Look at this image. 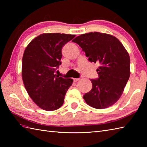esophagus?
Instances as JSON below:
<instances>
[{
	"mask_svg": "<svg viewBox=\"0 0 147 147\" xmlns=\"http://www.w3.org/2000/svg\"><path fill=\"white\" fill-rule=\"evenodd\" d=\"M79 78H74L73 79V81H74V82H77L78 81H79Z\"/></svg>",
	"mask_w": 147,
	"mask_h": 147,
	"instance_id": "esophagus-1",
	"label": "esophagus"
}]
</instances>
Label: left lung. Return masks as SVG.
I'll use <instances>...</instances> for the list:
<instances>
[{
  "label": "left lung",
  "mask_w": 147,
  "mask_h": 147,
  "mask_svg": "<svg viewBox=\"0 0 147 147\" xmlns=\"http://www.w3.org/2000/svg\"><path fill=\"white\" fill-rule=\"evenodd\" d=\"M72 42L79 45L88 61L99 64L98 78L91 79V91L83 96L91 107L102 109L114 104L123 94L130 76V58L116 37L90 32L76 36Z\"/></svg>",
  "instance_id": "left-lung-1"
}]
</instances>
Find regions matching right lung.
Listing matches in <instances>:
<instances>
[{
  "label": "right lung",
  "mask_w": 147,
  "mask_h": 147,
  "mask_svg": "<svg viewBox=\"0 0 147 147\" xmlns=\"http://www.w3.org/2000/svg\"><path fill=\"white\" fill-rule=\"evenodd\" d=\"M64 33H43L30 42L22 61V78L33 101L43 110L52 111L62 105L73 80L54 74L61 64L62 48L75 37Z\"/></svg>",
  "instance_id": "right-lung-1"
}]
</instances>
